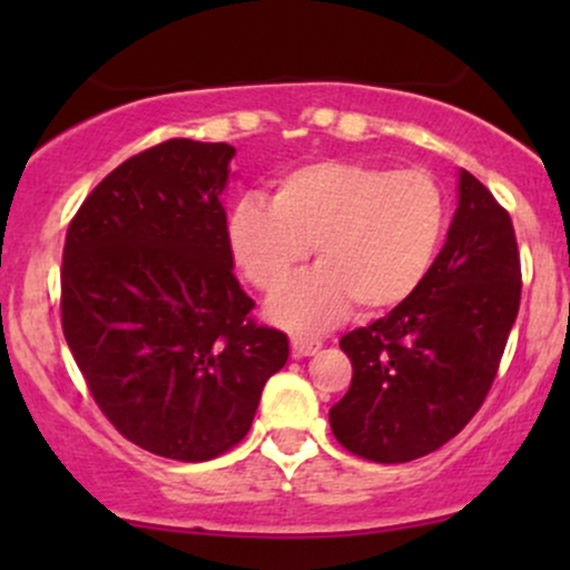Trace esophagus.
<instances>
[{"instance_id": "obj_1", "label": "esophagus", "mask_w": 570, "mask_h": 570, "mask_svg": "<svg viewBox=\"0 0 570 570\" xmlns=\"http://www.w3.org/2000/svg\"><path fill=\"white\" fill-rule=\"evenodd\" d=\"M318 348H322V340H316V337H292V353L297 358L313 356V353H318Z\"/></svg>"}]
</instances>
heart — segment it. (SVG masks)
Instances as JSON below:
<instances>
[{
    "instance_id": "obj_1",
    "label": "heart",
    "mask_w": 570,
    "mask_h": 570,
    "mask_svg": "<svg viewBox=\"0 0 570 570\" xmlns=\"http://www.w3.org/2000/svg\"><path fill=\"white\" fill-rule=\"evenodd\" d=\"M448 233V195L423 168L316 160L289 168L273 198L248 193L227 217V244L259 292H276L316 254V267L286 284L267 316L292 332H322L351 305L381 313L417 292Z\"/></svg>"
}]
</instances>
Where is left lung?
<instances>
[{
    "label": "left lung",
    "instance_id": "obj_1",
    "mask_svg": "<svg viewBox=\"0 0 570 570\" xmlns=\"http://www.w3.org/2000/svg\"><path fill=\"white\" fill-rule=\"evenodd\" d=\"M520 289L512 219L461 168L458 208L426 281L340 340L353 377L330 410L337 442L367 461L404 463L453 440L493 385Z\"/></svg>",
    "mask_w": 570,
    "mask_h": 570
}]
</instances>
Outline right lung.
I'll list each match as a JSON object with an SVG mask.
<instances>
[{
    "mask_svg": "<svg viewBox=\"0 0 570 570\" xmlns=\"http://www.w3.org/2000/svg\"><path fill=\"white\" fill-rule=\"evenodd\" d=\"M233 155L193 139L144 149L85 198L63 244V337L90 394L126 440L174 461L244 440L289 358L233 276Z\"/></svg>",
    "mask_w": 570,
    "mask_h": 570,
    "instance_id": "1",
    "label": "right lung"
}]
</instances>
